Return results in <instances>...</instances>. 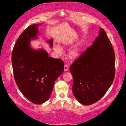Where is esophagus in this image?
Returning <instances> with one entry per match:
<instances>
[{
  "mask_svg": "<svg viewBox=\"0 0 126 126\" xmlns=\"http://www.w3.org/2000/svg\"><path fill=\"white\" fill-rule=\"evenodd\" d=\"M69 70V67H68L67 64H65V65L64 66V71H67Z\"/></svg>",
  "mask_w": 126,
  "mask_h": 126,
  "instance_id": "34e87169",
  "label": "esophagus"
}]
</instances>
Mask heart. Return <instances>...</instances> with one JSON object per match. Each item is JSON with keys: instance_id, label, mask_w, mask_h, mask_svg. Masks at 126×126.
<instances>
[{"instance_id": "1", "label": "heart", "mask_w": 126, "mask_h": 126, "mask_svg": "<svg viewBox=\"0 0 126 126\" xmlns=\"http://www.w3.org/2000/svg\"><path fill=\"white\" fill-rule=\"evenodd\" d=\"M55 51L58 54H60L62 52V49L59 46H55ZM80 56V48L76 47L71 50L69 52V57L72 60H75L77 59Z\"/></svg>"}]
</instances>
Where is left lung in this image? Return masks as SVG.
<instances>
[{
	"label": "left lung",
	"instance_id": "left-lung-1",
	"mask_svg": "<svg viewBox=\"0 0 126 126\" xmlns=\"http://www.w3.org/2000/svg\"><path fill=\"white\" fill-rule=\"evenodd\" d=\"M72 92L81 104L90 105L104 96L115 76V55L105 30L71 64Z\"/></svg>",
	"mask_w": 126,
	"mask_h": 126
}]
</instances>
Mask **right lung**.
Masks as SVG:
<instances>
[{
	"mask_svg": "<svg viewBox=\"0 0 126 126\" xmlns=\"http://www.w3.org/2000/svg\"><path fill=\"white\" fill-rule=\"evenodd\" d=\"M39 24L28 27L19 37L11 56L14 78L21 93L35 104H41L50 97L55 81L63 74L64 63L49 57L43 49L30 47V41L36 38ZM48 43L52 46V41Z\"/></svg>",
	"mask_w": 126,
	"mask_h": 126,
	"instance_id": "right-lung-1",
	"label": "right lung"
}]
</instances>
